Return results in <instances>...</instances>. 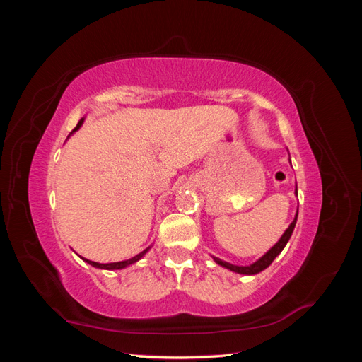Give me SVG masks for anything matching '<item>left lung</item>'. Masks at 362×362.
<instances>
[{
  "label": "left lung",
  "instance_id": "8db88e82",
  "mask_svg": "<svg viewBox=\"0 0 362 362\" xmlns=\"http://www.w3.org/2000/svg\"><path fill=\"white\" fill-rule=\"evenodd\" d=\"M296 192H298V190H296ZM296 221H298V214H296L294 221H293V222H291V225L287 228V231L284 233V235L281 237L279 242H278L275 246H273L264 257H261L257 262H254V264L246 266V267H240V266L229 264V262H225V261L218 259V258H214V261L217 262V264H221V266H223V267H226V269H229V270H233V272L243 273V275H255V273H258V272H261V270L267 269V267L272 264V261L275 259V258L281 254L284 247H286L287 242H288L290 237H291V234H293V229H294Z\"/></svg>",
  "mask_w": 362,
  "mask_h": 362
}]
</instances>
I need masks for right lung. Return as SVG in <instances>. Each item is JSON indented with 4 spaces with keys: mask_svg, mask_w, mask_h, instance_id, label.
Segmentation results:
<instances>
[{
    "mask_svg": "<svg viewBox=\"0 0 362 362\" xmlns=\"http://www.w3.org/2000/svg\"><path fill=\"white\" fill-rule=\"evenodd\" d=\"M81 124H83V119L80 120L78 124H76V127L74 128V131L75 129H78L80 127H81ZM149 249V247H148ZM148 249H145L144 252H140L139 255H136V257H133L131 259H127V261H120V262H108V264H100V262H95V261H89V259H86V258H83L84 261H87L89 262L90 266H93V267H98V269H107V270H117V269H124V267H127V266H129V264H133V262H136L137 259H140L141 257H144L146 252H148Z\"/></svg>",
    "mask_w": 362,
    "mask_h": 362,
    "instance_id": "1",
    "label": "right lung"
}]
</instances>
